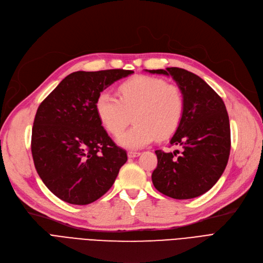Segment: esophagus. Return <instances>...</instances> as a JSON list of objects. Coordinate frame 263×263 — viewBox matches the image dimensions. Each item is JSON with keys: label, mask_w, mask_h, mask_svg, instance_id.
<instances>
[{"label": "esophagus", "mask_w": 263, "mask_h": 263, "mask_svg": "<svg viewBox=\"0 0 263 263\" xmlns=\"http://www.w3.org/2000/svg\"><path fill=\"white\" fill-rule=\"evenodd\" d=\"M140 155H141V153H139V152H129L128 153L129 158H136V157H139Z\"/></svg>", "instance_id": "obj_1"}]
</instances>
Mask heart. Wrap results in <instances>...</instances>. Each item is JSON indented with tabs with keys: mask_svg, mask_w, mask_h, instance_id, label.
Wrapping results in <instances>:
<instances>
[{
	"mask_svg": "<svg viewBox=\"0 0 263 263\" xmlns=\"http://www.w3.org/2000/svg\"><path fill=\"white\" fill-rule=\"evenodd\" d=\"M119 100L101 93L96 101V112L102 125L114 136L120 135L131 121L133 127L119 136L118 143L128 149H140L157 138L174 134L185 110L181 89L164 79L139 75L118 87Z\"/></svg>",
	"mask_w": 263,
	"mask_h": 263,
	"instance_id": "heart-1",
	"label": "heart"
}]
</instances>
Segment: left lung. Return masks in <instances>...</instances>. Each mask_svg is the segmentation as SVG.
Here are the masks:
<instances>
[{
	"label": "left lung",
	"mask_w": 263,
	"mask_h": 263,
	"mask_svg": "<svg viewBox=\"0 0 263 263\" xmlns=\"http://www.w3.org/2000/svg\"><path fill=\"white\" fill-rule=\"evenodd\" d=\"M146 71L172 76L185 99L184 116L170 141L182 151L179 156L178 151L155 152L158 164L153 184L177 200L202 196L220 178L230 155V122L223 101L201 77L184 68Z\"/></svg>",
	"instance_id": "1"
}]
</instances>
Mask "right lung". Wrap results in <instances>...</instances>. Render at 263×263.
I'll use <instances>...</instances> for the list:
<instances>
[{"label": "right lung", "mask_w": 263, "mask_h": 263, "mask_svg": "<svg viewBox=\"0 0 263 263\" xmlns=\"http://www.w3.org/2000/svg\"><path fill=\"white\" fill-rule=\"evenodd\" d=\"M129 70L78 71L67 75L37 108L31 151L37 174L64 202L90 204L109 190L125 151L109 138L96 112V101Z\"/></svg>", "instance_id": "add662e5"}]
</instances>
